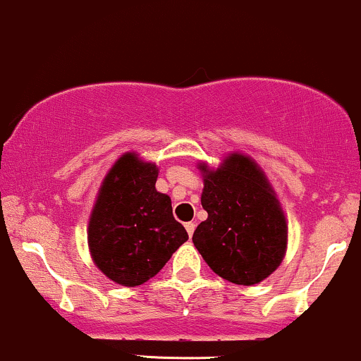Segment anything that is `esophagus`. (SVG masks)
Returning <instances> with one entry per match:
<instances>
[{
  "label": "esophagus",
  "instance_id": "34e87169",
  "mask_svg": "<svg viewBox=\"0 0 361 361\" xmlns=\"http://www.w3.org/2000/svg\"><path fill=\"white\" fill-rule=\"evenodd\" d=\"M195 223H187L185 224V228H187V233H188V236H192L193 235V231H195Z\"/></svg>",
  "mask_w": 361,
  "mask_h": 361
}]
</instances>
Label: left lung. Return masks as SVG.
I'll return each mask as SVG.
<instances>
[{
	"mask_svg": "<svg viewBox=\"0 0 361 361\" xmlns=\"http://www.w3.org/2000/svg\"><path fill=\"white\" fill-rule=\"evenodd\" d=\"M204 171L202 207L209 214L193 245L223 279L250 286L283 262L288 226L265 174L250 157L231 154L221 168Z\"/></svg>",
	"mask_w": 361,
	"mask_h": 361,
	"instance_id": "left-lung-1",
	"label": "left lung"
}]
</instances>
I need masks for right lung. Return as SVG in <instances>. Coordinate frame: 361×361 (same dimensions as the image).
Here are the masks:
<instances>
[{"label": "right lung", "instance_id": "add662e5", "mask_svg": "<svg viewBox=\"0 0 361 361\" xmlns=\"http://www.w3.org/2000/svg\"><path fill=\"white\" fill-rule=\"evenodd\" d=\"M156 164L125 154L111 168L89 221L94 262L121 286L154 277L185 241L171 199L156 190Z\"/></svg>", "mask_w": 361, "mask_h": 361}]
</instances>
